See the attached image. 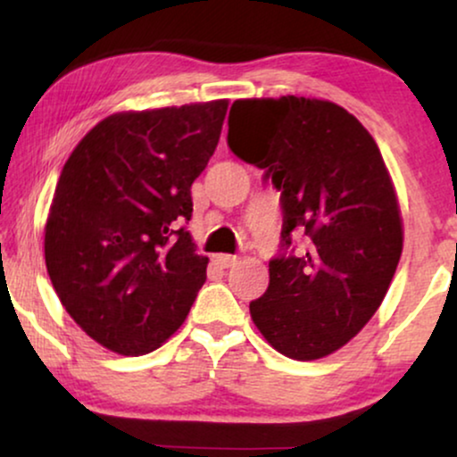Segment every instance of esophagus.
Returning <instances> with one entry per match:
<instances>
[{
  "mask_svg": "<svg viewBox=\"0 0 457 457\" xmlns=\"http://www.w3.org/2000/svg\"><path fill=\"white\" fill-rule=\"evenodd\" d=\"M237 255H228V253H222V255H216V262L218 264H220L222 268H230V266H235L237 264Z\"/></svg>",
  "mask_w": 457,
  "mask_h": 457,
  "instance_id": "obj_1",
  "label": "esophagus"
}]
</instances>
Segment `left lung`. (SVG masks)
I'll return each mask as SVG.
<instances>
[{
  "mask_svg": "<svg viewBox=\"0 0 457 457\" xmlns=\"http://www.w3.org/2000/svg\"><path fill=\"white\" fill-rule=\"evenodd\" d=\"M228 147L280 191L283 249L291 233L310 239L270 262L252 320L287 358L330 355L380 308L402 258V212L377 141L341 105L283 96L237 99Z\"/></svg>",
  "mask_w": 457,
  "mask_h": 457,
  "instance_id": "1",
  "label": "left lung"
}]
</instances>
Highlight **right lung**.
<instances>
[{
  "label": "right lung",
  "mask_w": 457,
  "mask_h": 457,
  "mask_svg": "<svg viewBox=\"0 0 457 457\" xmlns=\"http://www.w3.org/2000/svg\"><path fill=\"white\" fill-rule=\"evenodd\" d=\"M228 99L118 112L62 168L46 222V266L68 314L120 355L158 349L205 283L191 185L220 139Z\"/></svg>",
  "instance_id": "obj_1"
}]
</instances>
